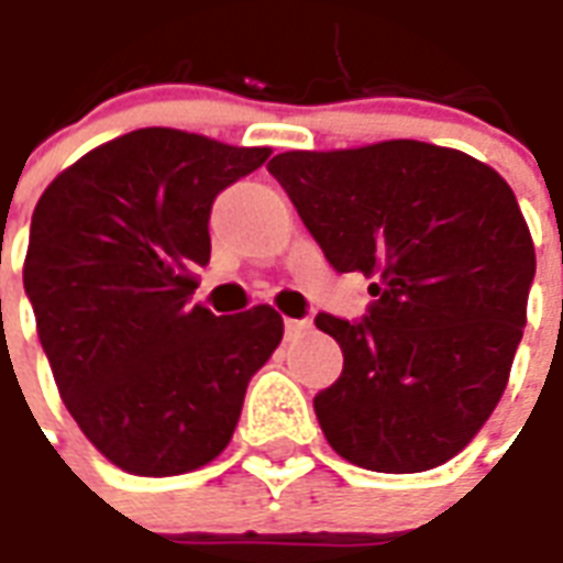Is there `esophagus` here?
<instances>
[{"label":"esophagus","instance_id":"34e87169","mask_svg":"<svg viewBox=\"0 0 563 563\" xmlns=\"http://www.w3.org/2000/svg\"><path fill=\"white\" fill-rule=\"evenodd\" d=\"M309 327H312V321H297V318H288V321H285V333H288V339H297L302 336Z\"/></svg>","mask_w":563,"mask_h":563}]
</instances>
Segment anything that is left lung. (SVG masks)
<instances>
[{"mask_svg": "<svg viewBox=\"0 0 563 563\" xmlns=\"http://www.w3.org/2000/svg\"><path fill=\"white\" fill-rule=\"evenodd\" d=\"M266 169L339 273L376 278L361 324L314 318L345 357L314 397L327 442L376 473L452 461L504 397L528 321L537 254L512 187L416 139L285 151Z\"/></svg>", "mask_w": 563, "mask_h": 563, "instance_id": "1", "label": "left lung"}]
</instances>
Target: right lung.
Here are the masks:
<instances>
[{"mask_svg":"<svg viewBox=\"0 0 563 563\" xmlns=\"http://www.w3.org/2000/svg\"><path fill=\"white\" fill-rule=\"evenodd\" d=\"M269 147L145 126L87 151L33 211L23 288L69 416L133 476H181L233 440L245 388L282 342L273 306H190L214 197Z\"/></svg>","mask_w":563,"mask_h":563,"instance_id":"add662e5","label":"right lung"}]
</instances>
